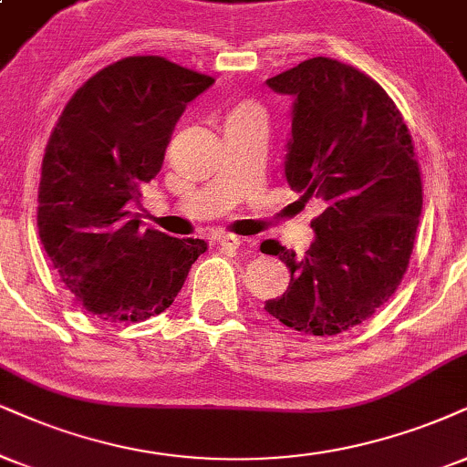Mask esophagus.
<instances>
[{"label": "esophagus", "instance_id": "34e87169", "mask_svg": "<svg viewBox=\"0 0 467 467\" xmlns=\"http://www.w3.org/2000/svg\"><path fill=\"white\" fill-rule=\"evenodd\" d=\"M243 243H244V238H240V235H234V234H223V235H218V246H223V249L235 251Z\"/></svg>", "mask_w": 467, "mask_h": 467}]
</instances>
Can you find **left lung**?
<instances>
[{
  "label": "left lung",
  "instance_id": "8db88e82",
  "mask_svg": "<svg viewBox=\"0 0 467 467\" xmlns=\"http://www.w3.org/2000/svg\"><path fill=\"white\" fill-rule=\"evenodd\" d=\"M266 84L295 99L285 180L327 207L305 255L262 244L290 270L264 309L295 331L336 336L370 318L410 266L422 214L413 142L394 101L355 67L318 56Z\"/></svg>",
  "mask_w": 467,
  "mask_h": 467
}]
</instances>
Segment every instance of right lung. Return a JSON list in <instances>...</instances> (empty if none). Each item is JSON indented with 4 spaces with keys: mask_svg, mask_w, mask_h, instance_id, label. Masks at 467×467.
Segmentation results:
<instances>
[{
    "mask_svg": "<svg viewBox=\"0 0 467 467\" xmlns=\"http://www.w3.org/2000/svg\"><path fill=\"white\" fill-rule=\"evenodd\" d=\"M214 78L160 56L101 68L67 103L45 149L38 235L86 312L136 322L164 312L207 244L145 227L134 205L162 169L177 120Z\"/></svg>",
    "mask_w": 467,
    "mask_h": 467,
    "instance_id": "add662e5",
    "label": "right lung"
}]
</instances>
